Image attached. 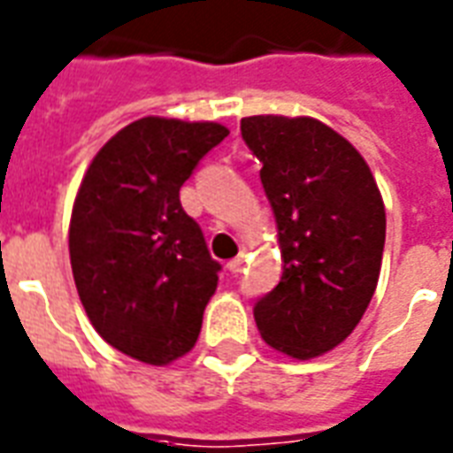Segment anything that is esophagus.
<instances>
[{"instance_id": "obj_1", "label": "esophagus", "mask_w": 453, "mask_h": 453, "mask_svg": "<svg viewBox=\"0 0 453 453\" xmlns=\"http://www.w3.org/2000/svg\"><path fill=\"white\" fill-rule=\"evenodd\" d=\"M244 264H247V254L242 251L240 257H234L233 261H227V271H230V273H242V271H244Z\"/></svg>"}]
</instances>
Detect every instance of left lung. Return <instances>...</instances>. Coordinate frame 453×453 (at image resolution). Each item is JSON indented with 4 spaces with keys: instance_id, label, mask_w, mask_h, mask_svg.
<instances>
[{
    "instance_id": "1",
    "label": "left lung",
    "mask_w": 453,
    "mask_h": 453,
    "mask_svg": "<svg viewBox=\"0 0 453 453\" xmlns=\"http://www.w3.org/2000/svg\"><path fill=\"white\" fill-rule=\"evenodd\" d=\"M242 137L275 213L282 278L254 309L265 344L323 357L361 323L378 288L385 202L354 144L311 116H247Z\"/></svg>"
}]
</instances>
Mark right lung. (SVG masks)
<instances>
[{"mask_svg":"<svg viewBox=\"0 0 453 453\" xmlns=\"http://www.w3.org/2000/svg\"><path fill=\"white\" fill-rule=\"evenodd\" d=\"M213 120L144 116L82 175L68 254L85 313L113 349L150 365L192 351L220 265L180 203L199 158L227 137Z\"/></svg>","mask_w":453,"mask_h":453,"instance_id":"add662e5","label":"right lung"}]
</instances>
